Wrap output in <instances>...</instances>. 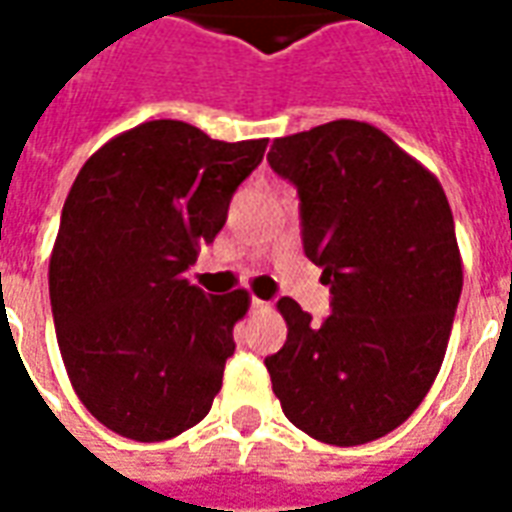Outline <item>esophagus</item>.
Instances as JSON below:
<instances>
[{
  "label": "esophagus",
  "mask_w": 512,
  "mask_h": 512,
  "mask_svg": "<svg viewBox=\"0 0 512 512\" xmlns=\"http://www.w3.org/2000/svg\"><path fill=\"white\" fill-rule=\"evenodd\" d=\"M266 310H268V301L252 299V312H266Z\"/></svg>",
  "instance_id": "obj_1"
}]
</instances>
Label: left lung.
Instances as JSON below:
<instances>
[{"label": "left lung", "instance_id": "left-lung-1", "mask_svg": "<svg viewBox=\"0 0 512 512\" xmlns=\"http://www.w3.org/2000/svg\"><path fill=\"white\" fill-rule=\"evenodd\" d=\"M268 164L299 189L304 252L334 310L312 323L293 299L277 301L288 340L266 359L271 389L312 439H381L417 411L447 354L463 288L447 194L359 120L279 136Z\"/></svg>", "mask_w": 512, "mask_h": 512}]
</instances>
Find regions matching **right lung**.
Returning <instances> with one entry per match:
<instances>
[{
  "instance_id": "right-lung-1",
  "label": "right lung",
  "mask_w": 512,
  "mask_h": 512,
  "mask_svg": "<svg viewBox=\"0 0 512 512\" xmlns=\"http://www.w3.org/2000/svg\"><path fill=\"white\" fill-rule=\"evenodd\" d=\"M266 145L147 120L98 147L73 180L49 260L57 343L84 408L126 439H175L222 389L249 293H202L186 268Z\"/></svg>"
}]
</instances>
